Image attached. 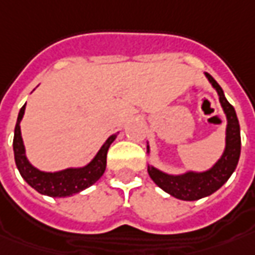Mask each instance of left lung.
<instances>
[{
    "label": "left lung",
    "instance_id": "left-lung-1",
    "mask_svg": "<svg viewBox=\"0 0 255 255\" xmlns=\"http://www.w3.org/2000/svg\"><path fill=\"white\" fill-rule=\"evenodd\" d=\"M205 76L208 77L212 87L218 91L219 101L228 119L226 147H225L222 157L219 158L218 162L214 165L210 171L200 172V173L187 172L183 175L175 176V175H168V173L158 171L154 166H148V175L158 187H161L162 190L173 197L184 200V201L200 200L218 190L219 187L231 178V175L238 166L239 158H240L242 140H240V125H239L236 111L225 98L224 91L217 83V80L210 73H205Z\"/></svg>",
    "mask_w": 255,
    "mask_h": 255
}]
</instances>
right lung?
I'll use <instances>...</instances> for the list:
<instances>
[{"label":"right lung","instance_id":"add662e5","mask_svg":"<svg viewBox=\"0 0 255 255\" xmlns=\"http://www.w3.org/2000/svg\"><path fill=\"white\" fill-rule=\"evenodd\" d=\"M23 114L24 105L20 108L17 115L15 134H13V152H15V162L22 178L33 189L50 197H69L90 187L91 184L96 183L103 176L107 166V152L111 143L117 137V134L110 136L104 145L100 148L94 159L83 168H69L59 172L38 171L27 161L24 155L23 140L20 136V126H19Z\"/></svg>","mask_w":255,"mask_h":255}]
</instances>
